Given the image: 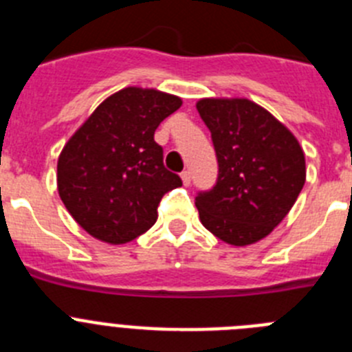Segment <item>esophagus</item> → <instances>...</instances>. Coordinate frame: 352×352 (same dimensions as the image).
Masks as SVG:
<instances>
[{"label":"esophagus","mask_w":352,"mask_h":352,"mask_svg":"<svg viewBox=\"0 0 352 352\" xmlns=\"http://www.w3.org/2000/svg\"><path fill=\"white\" fill-rule=\"evenodd\" d=\"M182 179H183V185H185V186L190 185V183H192L190 170H183V173H182Z\"/></svg>","instance_id":"34e87169"}]
</instances>
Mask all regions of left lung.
Listing matches in <instances>:
<instances>
[{
    "instance_id": "1",
    "label": "left lung",
    "mask_w": 352,
    "mask_h": 352,
    "mask_svg": "<svg viewBox=\"0 0 352 352\" xmlns=\"http://www.w3.org/2000/svg\"><path fill=\"white\" fill-rule=\"evenodd\" d=\"M197 111L210 129L219 176L195 195L208 231L234 247L268 236L305 185V155L296 138L247 98H204Z\"/></svg>"
}]
</instances>
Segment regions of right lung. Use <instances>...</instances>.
Returning a JSON list of instances; mask_svg holds the SVG:
<instances>
[{"mask_svg":"<svg viewBox=\"0 0 352 352\" xmlns=\"http://www.w3.org/2000/svg\"><path fill=\"white\" fill-rule=\"evenodd\" d=\"M179 107L178 96L125 88L102 102L72 135L58 160V190L84 231L121 245L157 222L162 197L183 182L166 169L153 135Z\"/></svg>","mask_w":352,"mask_h":352,"instance_id":"right-lung-1","label":"right lung"}]
</instances>
